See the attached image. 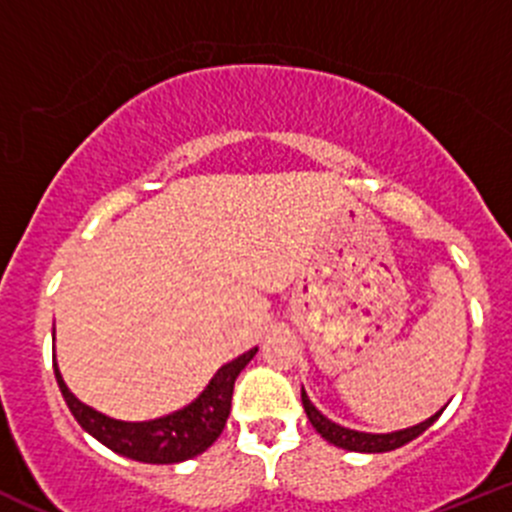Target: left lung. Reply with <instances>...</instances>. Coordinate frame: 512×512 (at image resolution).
<instances>
[{
    "label": "left lung",
    "mask_w": 512,
    "mask_h": 512,
    "mask_svg": "<svg viewBox=\"0 0 512 512\" xmlns=\"http://www.w3.org/2000/svg\"><path fill=\"white\" fill-rule=\"evenodd\" d=\"M302 408H305L307 420L312 423V428H315L327 443H332L335 448H342V450H352V453H390V450L403 448L405 443H410V440H415L418 435H423L445 410V408L438 410V413L430 415V418L423 420V423L410 425V428H403V430H395V433H362V430H350L345 428V425H337L332 423L330 418H325V415L310 403L305 388H302Z\"/></svg>",
    "instance_id": "obj_1"
}]
</instances>
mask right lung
I'll use <instances>...</instances> for the list:
<instances>
[{
  "instance_id": "1",
  "label": "right lung",
  "mask_w": 512,
  "mask_h": 512,
  "mask_svg": "<svg viewBox=\"0 0 512 512\" xmlns=\"http://www.w3.org/2000/svg\"><path fill=\"white\" fill-rule=\"evenodd\" d=\"M255 352L257 347H252L245 355L222 365L212 375V380L207 382L205 390L192 403H187L185 408L155 420H140V423L109 418V415L82 403L67 388V382L59 372L57 355L52 360L54 377H57L64 403H67L74 420L82 425V430H87L94 440H99L104 448L122 455V458L152 465H175L205 453L220 438L227 418H230L232 390H235L237 375L245 370V365L255 357Z\"/></svg>"
}]
</instances>
